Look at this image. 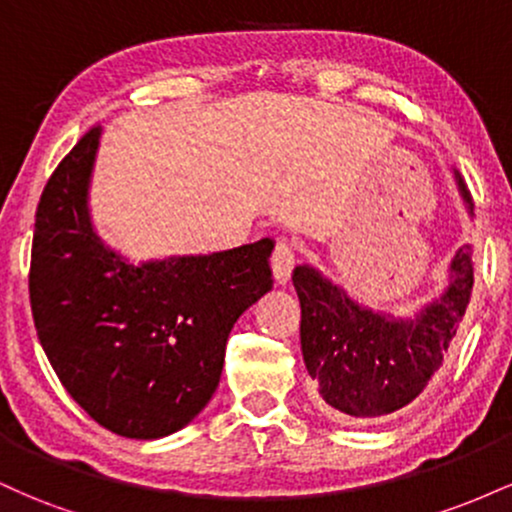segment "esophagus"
Returning <instances> with one entry per match:
<instances>
[{"mask_svg": "<svg viewBox=\"0 0 512 512\" xmlns=\"http://www.w3.org/2000/svg\"><path fill=\"white\" fill-rule=\"evenodd\" d=\"M293 262H296V250H293V245L286 243V240H279L272 252V272L279 284H286V279L291 276Z\"/></svg>", "mask_w": 512, "mask_h": 512, "instance_id": "34e87169", "label": "esophagus"}]
</instances>
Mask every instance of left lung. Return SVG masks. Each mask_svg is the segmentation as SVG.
<instances>
[{
	"label": "left lung",
	"mask_w": 512,
	"mask_h": 512,
	"mask_svg": "<svg viewBox=\"0 0 512 512\" xmlns=\"http://www.w3.org/2000/svg\"><path fill=\"white\" fill-rule=\"evenodd\" d=\"M460 190L469 211L474 199ZM443 296L414 320H392L351 301L313 267L293 269L301 301V349L322 404L332 416L370 421L407 407L424 392L455 342L474 286V250L464 245L450 264Z\"/></svg>",
	"instance_id": "left-lung-1"
}]
</instances>
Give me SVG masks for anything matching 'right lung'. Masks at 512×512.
I'll use <instances>...</instances> for the list:
<instances>
[{
	"instance_id": "1",
	"label": "right lung",
	"mask_w": 512,
	"mask_h": 512,
	"mask_svg": "<svg viewBox=\"0 0 512 512\" xmlns=\"http://www.w3.org/2000/svg\"><path fill=\"white\" fill-rule=\"evenodd\" d=\"M98 139L93 125L40 195L28 274L33 322L64 390L93 421L154 440L207 407L228 332L272 289L274 243L127 264L88 219Z\"/></svg>"
}]
</instances>
